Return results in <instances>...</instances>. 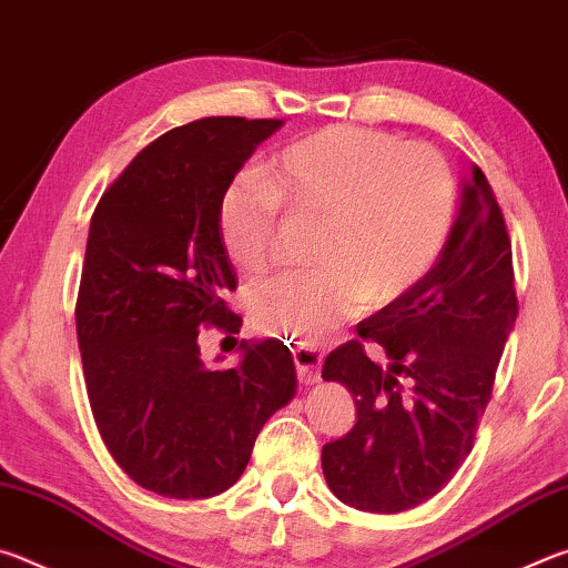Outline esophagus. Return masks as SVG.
Here are the masks:
<instances>
[{
    "label": "esophagus",
    "instance_id": "34e87169",
    "mask_svg": "<svg viewBox=\"0 0 568 568\" xmlns=\"http://www.w3.org/2000/svg\"><path fill=\"white\" fill-rule=\"evenodd\" d=\"M297 378L305 386H313V383L321 381V365H323V353L315 345H295L293 348Z\"/></svg>",
    "mask_w": 568,
    "mask_h": 568
}]
</instances>
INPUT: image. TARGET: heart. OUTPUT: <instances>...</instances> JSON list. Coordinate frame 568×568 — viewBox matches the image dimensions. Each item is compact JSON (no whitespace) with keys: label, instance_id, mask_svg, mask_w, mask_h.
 <instances>
[{"label":"heart","instance_id":"obj_1","mask_svg":"<svg viewBox=\"0 0 568 568\" xmlns=\"http://www.w3.org/2000/svg\"><path fill=\"white\" fill-rule=\"evenodd\" d=\"M283 207L323 220L318 267L255 283L250 318L261 333L315 345L361 303L386 307L434 271L454 233L456 178L438 150L390 132L328 124L305 134L223 192L220 235L243 273L277 261Z\"/></svg>","mask_w":568,"mask_h":568}]
</instances>
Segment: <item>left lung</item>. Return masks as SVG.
Returning a JSON list of instances; mask_svg holds the SVG:
<instances>
[{"label":"left lung","instance_id":"1","mask_svg":"<svg viewBox=\"0 0 568 568\" xmlns=\"http://www.w3.org/2000/svg\"><path fill=\"white\" fill-rule=\"evenodd\" d=\"M516 315L504 210L474 165L434 271L358 323V338L323 363V381H338L358 406L351 434L325 444L321 456L338 501L398 514L456 476L474 448ZM365 339L387 353L386 369L364 353Z\"/></svg>","mask_w":568,"mask_h":568}]
</instances>
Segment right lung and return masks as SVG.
<instances>
[{"mask_svg":"<svg viewBox=\"0 0 568 568\" xmlns=\"http://www.w3.org/2000/svg\"><path fill=\"white\" fill-rule=\"evenodd\" d=\"M281 124L203 118L160 134L92 213L74 305L84 386L104 446L152 494L227 491L265 420L297 390L283 341H243V363L227 371L210 368L197 343L203 328L243 323L227 307L237 275L217 210Z\"/></svg>","mask_w":568,"mask_h":568,"instance_id":"1","label":"right lung"}]
</instances>
